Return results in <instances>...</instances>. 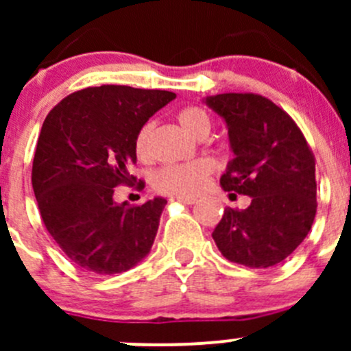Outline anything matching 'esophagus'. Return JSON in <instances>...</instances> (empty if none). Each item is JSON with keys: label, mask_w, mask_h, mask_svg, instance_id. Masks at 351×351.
I'll return each instance as SVG.
<instances>
[{"label": "esophagus", "mask_w": 351, "mask_h": 351, "mask_svg": "<svg viewBox=\"0 0 351 351\" xmlns=\"http://www.w3.org/2000/svg\"><path fill=\"white\" fill-rule=\"evenodd\" d=\"M171 200L182 202V204H186V205H193L197 202V198H192V197H173Z\"/></svg>", "instance_id": "1"}]
</instances>
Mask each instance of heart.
<instances>
[{"mask_svg":"<svg viewBox=\"0 0 351 351\" xmlns=\"http://www.w3.org/2000/svg\"><path fill=\"white\" fill-rule=\"evenodd\" d=\"M176 120H178L180 127L195 139H204L210 130L208 115L198 107L180 110ZM151 134H153V123H146V125L141 127L136 141H134L137 158L143 159V161H147L151 156ZM212 171H214V166L207 159H197V161L183 162V165L162 166L153 175V186L165 195L193 197L204 190Z\"/></svg>","mask_w":351,"mask_h":351,"instance_id":"obj_1","label":"heart"}]
</instances>
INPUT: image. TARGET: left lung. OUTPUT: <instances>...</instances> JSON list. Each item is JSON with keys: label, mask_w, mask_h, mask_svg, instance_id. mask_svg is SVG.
Returning a JSON list of instances; mask_svg holds the SVG:
<instances>
[{"label": "left lung", "mask_w": 351, "mask_h": 351, "mask_svg": "<svg viewBox=\"0 0 351 351\" xmlns=\"http://www.w3.org/2000/svg\"><path fill=\"white\" fill-rule=\"evenodd\" d=\"M204 104L222 117L234 153L221 186L251 197L247 208H224L212 238L229 261L275 267L306 239L316 217L313 151L289 113L260 95L222 93Z\"/></svg>", "instance_id": "obj_1"}]
</instances>
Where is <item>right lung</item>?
I'll use <instances>...</instances> for the list:
<instances>
[{
    "label": "right lung",
    "mask_w": 351,
    "mask_h": 351,
    "mask_svg": "<svg viewBox=\"0 0 351 351\" xmlns=\"http://www.w3.org/2000/svg\"><path fill=\"white\" fill-rule=\"evenodd\" d=\"M175 98L104 84L71 93L44 120L32 186L49 234L84 271L122 274L149 254L166 198L132 207L113 200V192L136 180L130 168L141 127Z\"/></svg>",
    "instance_id": "right-lung-1"
}]
</instances>
